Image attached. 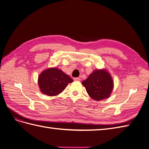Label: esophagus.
I'll list each match as a JSON object with an SVG mask.
<instances>
[{"mask_svg":"<svg viewBox=\"0 0 149 149\" xmlns=\"http://www.w3.org/2000/svg\"><path fill=\"white\" fill-rule=\"evenodd\" d=\"M81 79L80 78H74V81H80Z\"/></svg>","mask_w":149,"mask_h":149,"instance_id":"34e87169","label":"esophagus"}]
</instances>
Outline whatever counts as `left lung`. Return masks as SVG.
I'll return each instance as SVG.
<instances>
[{"instance_id":"1","label":"left lung","mask_w":149,"mask_h":149,"mask_svg":"<svg viewBox=\"0 0 149 149\" xmlns=\"http://www.w3.org/2000/svg\"><path fill=\"white\" fill-rule=\"evenodd\" d=\"M82 84L89 96L96 101L107 98L113 89L111 76L104 70H95Z\"/></svg>"}]
</instances>
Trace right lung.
I'll list each match as a JSON object with an SVG mask.
<instances>
[{
    "mask_svg": "<svg viewBox=\"0 0 149 149\" xmlns=\"http://www.w3.org/2000/svg\"><path fill=\"white\" fill-rule=\"evenodd\" d=\"M73 82L70 76L61 70L52 68L45 70L38 76V85L42 93L48 96H56Z\"/></svg>",
    "mask_w": 149,
    "mask_h": 149,
    "instance_id": "right-lung-1",
    "label": "right lung"
}]
</instances>
